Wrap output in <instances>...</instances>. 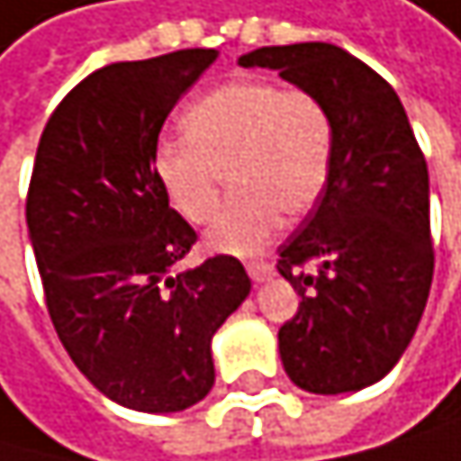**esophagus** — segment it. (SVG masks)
Segmentation results:
<instances>
[{
	"instance_id": "esophagus-1",
	"label": "esophagus",
	"mask_w": 461,
	"mask_h": 461,
	"mask_svg": "<svg viewBox=\"0 0 461 461\" xmlns=\"http://www.w3.org/2000/svg\"><path fill=\"white\" fill-rule=\"evenodd\" d=\"M247 275H249L252 283H264V280H269V277L275 275V269H272V264H267V261H249V264H247Z\"/></svg>"
}]
</instances>
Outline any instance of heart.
Segmentation results:
<instances>
[{
  "instance_id": "b5f03b06",
  "label": "heart",
  "mask_w": 461,
  "mask_h": 461,
  "mask_svg": "<svg viewBox=\"0 0 461 461\" xmlns=\"http://www.w3.org/2000/svg\"><path fill=\"white\" fill-rule=\"evenodd\" d=\"M186 137L165 140L153 173L173 212L189 225L214 220L225 173L236 197L205 233L228 256L258 252L288 217L308 214L327 189L335 158V121L303 87L239 79L184 112Z\"/></svg>"
}]
</instances>
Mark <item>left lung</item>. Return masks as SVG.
<instances>
[{
  "label": "left lung",
  "instance_id": "left-lung-1",
  "mask_svg": "<svg viewBox=\"0 0 461 461\" xmlns=\"http://www.w3.org/2000/svg\"><path fill=\"white\" fill-rule=\"evenodd\" d=\"M239 65L272 68L332 112L327 189L277 249V272L303 296L277 340L296 387L321 396L363 390L399 363L429 299L426 158L396 90L349 51L264 46Z\"/></svg>",
  "mask_w": 461,
  "mask_h": 461
}]
</instances>
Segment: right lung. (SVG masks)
Returning <instances> with one entry per match:
<instances>
[{"mask_svg": "<svg viewBox=\"0 0 461 461\" xmlns=\"http://www.w3.org/2000/svg\"><path fill=\"white\" fill-rule=\"evenodd\" d=\"M214 59L181 49L98 68L51 112L35 153L27 228L51 324L101 393L137 412L209 396L212 338L249 294L233 256L178 269L197 233L153 173L167 114Z\"/></svg>", "mask_w": 461, "mask_h": 461, "instance_id": "right-lung-1", "label": "right lung"}]
</instances>
